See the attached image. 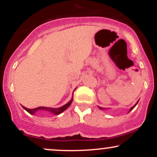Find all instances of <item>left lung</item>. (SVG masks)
<instances>
[{
	"mask_svg": "<svg viewBox=\"0 0 157 157\" xmlns=\"http://www.w3.org/2000/svg\"><path fill=\"white\" fill-rule=\"evenodd\" d=\"M138 102H139V101H137V102H136V104H135V105H134V106H133V107H131V109H130V111H131V110H132V109H134V107H135V106H136V104H137V103H138ZM99 108H100V109H103V108H101V107H99Z\"/></svg>",
	"mask_w": 157,
	"mask_h": 157,
	"instance_id": "left-lung-1",
	"label": "left lung"
}]
</instances>
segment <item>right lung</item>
I'll return each instance as SVG.
<instances>
[{"mask_svg": "<svg viewBox=\"0 0 157 157\" xmlns=\"http://www.w3.org/2000/svg\"><path fill=\"white\" fill-rule=\"evenodd\" d=\"M73 101V97L71 98V100H70L68 103H66V105H64L63 106L60 108H57V109H54V108H48V107H37V108H35V109H27V108L24 107L23 106V108L27 112H29L30 114H35V113L38 111H49L54 114L57 115V114H60L62 112H63L65 110H66L68 108V106L71 104V102Z\"/></svg>", "mask_w": 157, "mask_h": 157, "instance_id": "right-lung-1", "label": "right lung"}]
</instances>
